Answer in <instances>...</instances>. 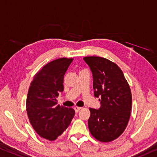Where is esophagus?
Returning a JSON list of instances; mask_svg holds the SVG:
<instances>
[{
  "mask_svg": "<svg viewBox=\"0 0 157 157\" xmlns=\"http://www.w3.org/2000/svg\"><path fill=\"white\" fill-rule=\"evenodd\" d=\"M82 109V108H80V107H78V106H76V107H75L74 108V110H75V112L76 113H78V112L80 110Z\"/></svg>",
  "mask_w": 157,
  "mask_h": 157,
  "instance_id": "obj_1",
  "label": "esophagus"
}]
</instances>
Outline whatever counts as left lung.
<instances>
[{
  "mask_svg": "<svg viewBox=\"0 0 157 157\" xmlns=\"http://www.w3.org/2000/svg\"><path fill=\"white\" fill-rule=\"evenodd\" d=\"M84 60L93 74L94 96L101 97V108H89V131L99 141H113L122 134L130 119V86L122 71L114 62L99 56H86Z\"/></svg>",
  "mask_w": 157,
  "mask_h": 157,
  "instance_id": "8db88e82",
  "label": "left lung"
}]
</instances>
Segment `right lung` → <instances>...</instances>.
Here are the masks:
<instances>
[{
	"instance_id": "obj_1",
	"label": "right lung",
	"mask_w": 157,
	"mask_h": 157,
	"mask_svg": "<svg viewBox=\"0 0 157 157\" xmlns=\"http://www.w3.org/2000/svg\"><path fill=\"white\" fill-rule=\"evenodd\" d=\"M73 59L49 62L35 75L26 98L29 119L42 138L54 140L66 130L74 117L73 108L57 105L56 98L63 91V78Z\"/></svg>"
}]
</instances>
